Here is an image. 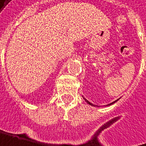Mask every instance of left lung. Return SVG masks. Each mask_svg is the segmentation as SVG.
Wrapping results in <instances>:
<instances>
[{"mask_svg": "<svg viewBox=\"0 0 146 146\" xmlns=\"http://www.w3.org/2000/svg\"><path fill=\"white\" fill-rule=\"evenodd\" d=\"M84 99H85V98H84ZM85 101H86V102H87L88 104H90V102H89V101H87V100H86V99H85ZM117 101H118V100H117ZM115 102H116V101H114V102H112V103H111V104H108V105H111V104H114Z\"/></svg>", "mask_w": 146, "mask_h": 146, "instance_id": "8db88e82", "label": "left lung"}]
</instances>
